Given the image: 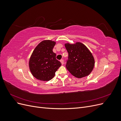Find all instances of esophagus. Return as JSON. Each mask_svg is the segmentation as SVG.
I'll list each match as a JSON object with an SVG mask.
<instances>
[{"label":"esophagus","mask_w":121,"mask_h":121,"mask_svg":"<svg viewBox=\"0 0 121 121\" xmlns=\"http://www.w3.org/2000/svg\"><path fill=\"white\" fill-rule=\"evenodd\" d=\"M60 61V62H61V64H62V65H63V64H64V60L62 59V60H61Z\"/></svg>","instance_id":"34e87169"}]
</instances>
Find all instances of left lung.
Wrapping results in <instances>:
<instances>
[{
	"instance_id": "8db88e82",
	"label": "left lung",
	"mask_w": 121,
	"mask_h": 121,
	"mask_svg": "<svg viewBox=\"0 0 121 121\" xmlns=\"http://www.w3.org/2000/svg\"><path fill=\"white\" fill-rule=\"evenodd\" d=\"M68 52L65 67L71 74L78 78L89 75L93 70L95 61L92 53L80 42L65 44Z\"/></svg>"
}]
</instances>
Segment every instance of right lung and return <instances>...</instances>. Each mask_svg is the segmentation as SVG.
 Segmentation results:
<instances>
[{
  "label": "right lung",
  "mask_w": 121,
  "mask_h": 121,
  "mask_svg": "<svg viewBox=\"0 0 121 121\" xmlns=\"http://www.w3.org/2000/svg\"><path fill=\"white\" fill-rule=\"evenodd\" d=\"M56 42L44 40L36 47L29 60V68L35 78L41 81H49L61 65L53 52Z\"/></svg>",
  "instance_id": "right-lung-1"
}]
</instances>
